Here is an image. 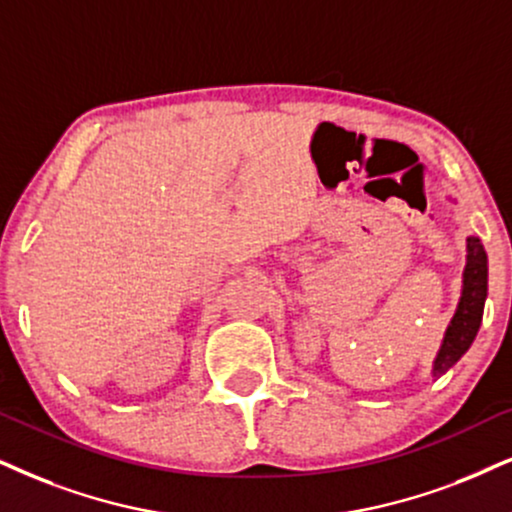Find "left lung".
Returning <instances> with one entry per match:
<instances>
[{
  "mask_svg": "<svg viewBox=\"0 0 512 512\" xmlns=\"http://www.w3.org/2000/svg\"><path fill=\"white\" fill-rule=\"evenodd\" d=\"M456 203V198H449ZM487 283H489V260L484 245L477 236L465 238V269H463V286L461 300L449 326H446L442 345L435 361H432V378H439L449 368L456 366V361L468 352L472 340L477 338V331L482 326L484 302H487Z\"/></svg>",
  "mask_w": 512,
  "mask_h": 512,
  "instance_id": "8db88e82",
  "label": "left lung"
}]
</instances>
